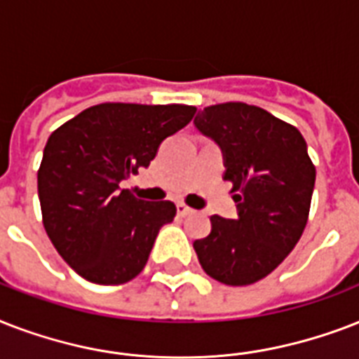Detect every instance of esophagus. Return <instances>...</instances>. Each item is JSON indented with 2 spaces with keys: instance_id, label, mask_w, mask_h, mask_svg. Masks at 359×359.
Segmentation results:
<instances>
[{
  "instance_id": "34e87169",
  "label": "esophagus",
  "mask_w": 359,
  "mask_h": 359,
  "mask_svg": "<svg viewBox=\"0 0 359 359\" xmlns=\"http://www.w3.org/2000/svg\"><path fill=\"white\" fill-rule=\"evenodd\" d=\"M177 212H179L180 216H190V214H194L196 210L188 207V205H184V203H179V205H177Z\"/></svg>"
}]
</instances>
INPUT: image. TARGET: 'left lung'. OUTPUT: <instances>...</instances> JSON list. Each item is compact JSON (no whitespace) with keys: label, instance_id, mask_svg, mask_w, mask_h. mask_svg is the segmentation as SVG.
I'll return each instance as SVG.
<instances>
[{"label":"left lung","instance_id":"obj_1","mask_svg":"<svg viewBox=\"0 0 359 359\" xmlns=\"http://www.w3.org/2000/svg\"><path fill=\"white\" fill-rule=\"evenodd\" d=\"M224 152L238 218L212 216L196 240L203 270L219 283L251 285L285 261L306 229L315 165L292 124L244 102L208 106L194 121Z\"/></svg>","mask_w":359,"mask_h":359}]
</instances>
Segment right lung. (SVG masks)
Returning <instances> with one entry per match:
<instances>
[{
  "mask_svg": "<svg viewBox=\"0 0 359 359\" xmlns=\"http://www.w3.org/2000/svg\"><path fill=\"white\" fill-rule=\"evenodd\" d=\"M194 106L106 102L83 109L48 137L36 173L42 224L74 272L121 285L145 268L158 231L173 222L171 201L149 203L119 182L149 168Z\"/></svg>",
  "mask_w": 359,
  "mask_h": 359,
  "instance_id": "obj_1",
  "label": "right lung"
}]
</instances>
